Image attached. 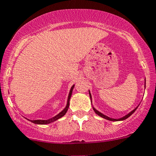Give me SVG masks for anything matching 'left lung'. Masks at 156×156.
I'll use <instances>...</instances> for the list:
<instances>
[{
	"label": "left lung",
	"instance_id": "obj_1",
	"mask_svg": "<svg viewBox=\"0 0 156 156\" xmlns=\"http://www.w3.org/2000/svg\"><path fill=\"white\" fill-rule=\"evenodd\" d=\"M145 87H146V81H145ZM89 95H90V101H91V94H90V90H89ZM139 107V105L137 106V107H136V108L134 109V110H133L132 111L129 112V113H128V114L125 115L124 116H123V117H121V118H120V119H113V118H110V117H109V116H106V115L103 114L102 113H101V112H99V111H98V110H97L96 109H95L94 107H93V110H94V112H95V113H97V114L98 115V116H101V117H103V118L106 119V120H110V121H121V120H126V119H127L128 117H129V116H130L131 115H132L133 113L134 112L136 111V110L137 107Z\"/></svg>",
	"mask_w": 156,
	"mask_h": 156
}]
</instances>
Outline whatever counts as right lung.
I'll use <instances>...</instances> for the list:
<instances>
[{"instance_id": "add662e5", "label": "right lung", "mask_w": 156, "mask_h": 156, "mask_svg": "<svg viewBox=\"0 0 156 156\" xmlns=\"http://www.w3.org/2000/svg\"><path fill=\"white\" fill-rule=\"evenodd\" d=\"M74 87H75V84H73V85H72V87H71L70 91H69V97H68L67 104H66V107H65L64 110H62V111L60 112V113H58V114H57L56 116H53V117H52V118L49 119V120H30V121H31L32 123H36V124H49V123H52V122L55 121V120H58V119H59V118H61V117H62V116H64V115L66 113V112H67L68 109H69V101H70V98H71V96H72V90H73Z\"/></svg>"}]
</instances>
